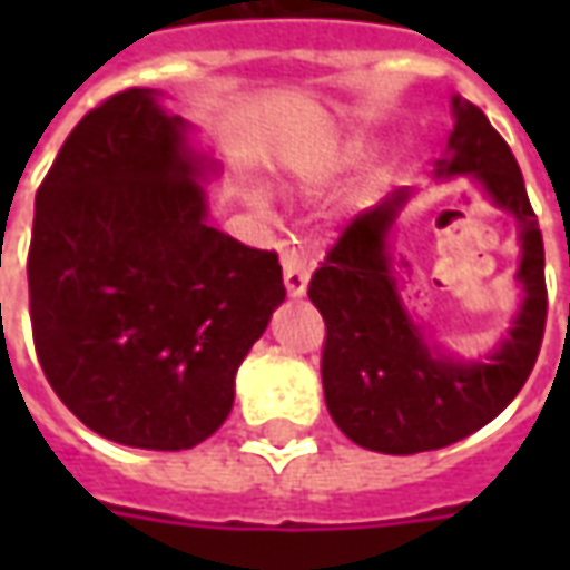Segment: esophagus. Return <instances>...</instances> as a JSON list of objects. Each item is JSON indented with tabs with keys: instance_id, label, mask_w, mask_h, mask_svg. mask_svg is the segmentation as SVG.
<instances>
[{
	"instance_id": "1",
	"label": "esophagus",
	"mask_w": 570,
	"mask_h": 570,
	"mask_svg": "<svg viewBox=\"0 0 570 570\" xmlns=\"http://www.w3.org/2000/svg\"><path fill=\"white\" fill-rule=\"evenodd\" d=\"M281 265H284V286H286V296L289 298H302L308 293V281L311 272H314V265L305 253H298V249H286L284 256H281Z\"/></svg>"
}]
</instances>
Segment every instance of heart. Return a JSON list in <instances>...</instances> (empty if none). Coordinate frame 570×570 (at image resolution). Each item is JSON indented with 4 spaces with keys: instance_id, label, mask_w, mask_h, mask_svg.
I'll use <instances>...</instances> for the list:
<instances>
[{
    "instance_id": "heart-1",
    "label": "heart",
    "mask_w": 570,
    "mask_h": 570,
    "mask_svg": "<svg viewBox=\"0 0 570 570\" xmlns=\"http://www.w3.org/2000/svg\"><path fill=\"white\" fill-rule=\"evenodd\" d=\"M253 200H256V204H262V198H253Z\"/></svg>"
}]
</instances>
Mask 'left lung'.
Masks as SVG:
<instances>
[{
    "label": "left lung",
    "mask_w": 570,
    "mask_h": 570,
    "mask_svg": "<svg viewBox=\"0 0 570 570\" xmlns=\"http://www.w3.org/2000/svg\"><path fill=\"white\" fill-rule=\"evenodd\" d=\"M454 128L436 176H473L494 207L513 213L522 262V305L501 345L479 360L442 354L424 338L396 289L391 232L412 198L396 188L347 225L314 272L308 298L323 314L326 409L363 449L415 454L464 440L510 406L543 342V237L513 151L479 106L452 97Z\"/></svg>",
    "instance_id": "1"
}]
</instances>
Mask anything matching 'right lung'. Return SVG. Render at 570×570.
Wrapping results in <instances>:
<instances>
[{"label":"right lung","mask_w":570,"mask_h":570,"mask_svg":"<svg viewBox=\"0 0 570 570\" xmlns=\"http://www.w3.org/2000/svg\"><path fill=\"white\" fill-rule=\"evenodd\" d=\"M158 91L91 109L36 191L30 321L45 379L106 440L179 452L216 430L286 298L268 249L207 225L216 164Z\"/></svg>","instance_id":"1"}]
</instances>
